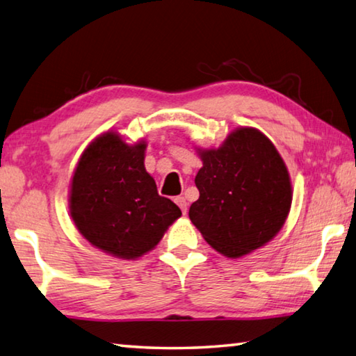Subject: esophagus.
<instances>
[{"instance_id":"34e87169","label":"esophagus","mask_w":356,"mask_h":356,"mask_svg":"<svg viewBox=\"0 0 356 356\" xmlns=\"http://www.w3.org/2000/svg\"><path fill=\"white\" fill-rule=\"evenodd\" d=\"M175 203L179 206V209L183 211V213L187 212V201H186L184 197H177L175 198Z\"/></svg>"}]
</instances>
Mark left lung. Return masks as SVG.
<instances>
[{"label": "left lung", "instance_id": "8db88e82", "mask_svg": "<svg viewBox=\"0 0 356 356\" xmlns=\"http://www.w3.org/2000/svg\"><path fill=\"white\" fill-rule=\"evenodd\" d=\"M200 198L189 218L213 250L238 259L265 246L282 229L293 187L276 147L254 127H238L220 147L197 149Z\"/></svg>", "mask_w": 356, "mask_h": 356}]
</instances>
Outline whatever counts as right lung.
<instances>
[{"label":"right lung","mask_w":356,"mask_h":356,"mask_svg":"<svg viewBox=\"0 0 356 356\" xmlns=\"http://www.w3.org/2000/svg\"><path fill=\"white\" fill-rule=\"evenodd\" d=\"M145 139L127 143L108 130L83 150L70 186V213L85 240L110 256L136 260L181 217L145 170Z\"/></svg>","instance_id":"obj_1"}]
</instances>
